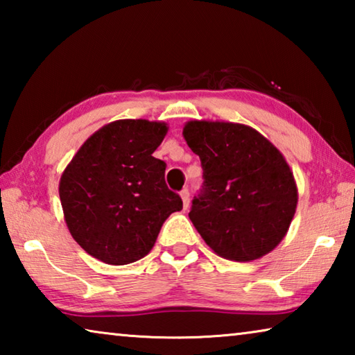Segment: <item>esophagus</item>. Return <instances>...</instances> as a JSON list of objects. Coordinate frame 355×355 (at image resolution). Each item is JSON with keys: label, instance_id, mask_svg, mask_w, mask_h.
Instances as JSON below:
<instances>
[{"label": "esophagus", "instance_id": "obj_1", "mask_svg": "<svg viewBox=\"0 0 355 355\" xmlns=\"http://www.w3.org/2000/svg\"><path fill=\"white\" fill-rule=\"evenodd\" d=\"M180 196H182V200H183V207H184V209H188V207H189V202H191L189 191H188V189H183L182 192H180Z\"/></svg>", "mask_w": 355, "mask_h": 355}]
</instances>
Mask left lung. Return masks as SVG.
<instances>
[{"mask_svg": "<svg viewBox=\"0 0 355 355\" xmlns=\"http://www.w3.org/2000/svg\"><path fill=\"white\" fill-rule=\"evenodd\" d=\"M183 137L203 169V186L189 211L203 241L233 261L257 260L277 248L297 207L284 155L241 123L191 120Z\"/></svg>", "mask_w": 355, "mask_h": 355, "instance_id": "left-lung-1", "label": "left lung"}]
</instances>
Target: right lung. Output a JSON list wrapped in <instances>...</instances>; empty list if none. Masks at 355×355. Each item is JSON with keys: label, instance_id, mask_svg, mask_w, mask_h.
Returning <instances> with one entry per match:
<instances>
[{"label": "right lung", "instance_id": "add662e5", "mask_svg": "<svg viewBox=\"0 0 355 355\" xmlns=\"http://www.w3.org/2000/svg\"><path fill=\"white\" fill-rule=\"evenodd\" d=\"M167 123L116 120L89 137L59 182L70 235L106 264L141 260L155 245L164 220L183 208L167 188L166 163L153 152Z\"/></svg>", "mask_w": 355, "mask_h": 355}]
</instances>
